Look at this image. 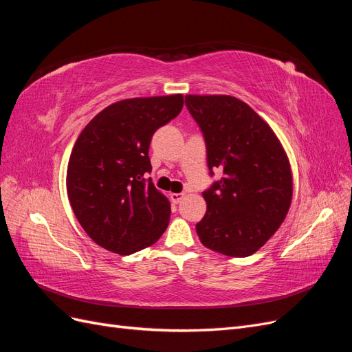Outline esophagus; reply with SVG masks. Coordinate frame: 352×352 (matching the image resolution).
Masks as SVG:
<instances>
[{"label":"esophagus","instance_id":"1","mask_svg":"<svg viewBox=\"0 0 352 352\" xmlns=\"http://www.w3.org/2000/svg\"><path fill=\"white\" fill-rule=\"evenodd\" d=\"M182 198H184V194H175V192L170 194V199H172V202H175V204H179V202L182 201Z\"/></svg>","mask_w":352,"mask_h":352}]
</instances>
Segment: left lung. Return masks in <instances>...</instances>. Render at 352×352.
I'll return each mask as SVG.
<instances>
[{
  "label": "left lung",
  "instance_id": "8db88e82",
  "mask_svg": "<svg viewBox=\"0 0 352 352\" xmlns=\"http://www.w3.org/2000/svg\"><path fill=\"white\" fill-rule=\"evenodd\" d=\"M207 145L210 173L223 177L202 192L207 212L197 223L204 247L229 257L258 251L282 225L292 201V172L272 127L230 95H186Z\"/></svg>",
  "mask_w": 352,
  "mask_h": 352
}]
</instances>
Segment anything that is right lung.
Here are the masks:
<instances>
[{
  "instance_id": "obj_1",
  "label": "right lung",
  "mask_w": 352,
  "mask_h": 352,
  "mask_svg": "<svg viewBox=\"0 0 352 352\" xmlns=\"http://www.w3.org/2000/svg\"><path fill=\"white\" fill-rule=\"evenodd\" d=\"M184 107V95L129 98L100 111L72 150L66 186L74 216L100 247L129 255L167 229L170 202L144 175L151 138Z\"/></svg>"
}]
</instances>
